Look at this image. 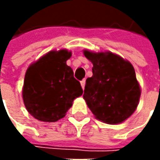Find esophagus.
<instances>
[{
  "instance_id": "esophagus-1",
  "label": "esophagus",
  "mask_w": 160,
  "mask_h": 160,
  "mask_svg": "<svg viewBox=\"0 0 160 160\" xmlns=\"http://www.w3.org/2000/svg\"><path fill=\"white\" fill-rule=\"evenodd\" d=\"M81 85H82V88L84 89V86H85V79H83V80L81 81Z\"/></svg>"
}]
</instances>
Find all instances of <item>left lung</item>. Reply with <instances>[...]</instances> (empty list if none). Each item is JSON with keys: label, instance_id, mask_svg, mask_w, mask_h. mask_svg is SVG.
Returning a JSON list of instances; mask_svg holds the SVG:
<instances>
[{"label": "left lung", "instance_id": "8db88e82", "mask_svg": "<svg viewBox=\"0 0 160 160\" xmlns=\"http://www.w3.org/2000/svg\"><path fill=\"white\" fill-rule=\"evenodd\" d=\"M83 53L93 65L83 99L97 119L110 125L122 123L134 112L141 96L133 67L112 52Z\"/></svg>", "mask_w": 160, "mask_h": 160}]
</instances>
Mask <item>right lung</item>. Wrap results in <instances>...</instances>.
Masks as SVG:
<instances>
[{
  "mask_svg": "<svg viewBox=\"0 0 160 160\" xmlns=\"http://www.w3.org/2000/svg\"><path fill=\"white\" fill-rule=\"evenodd\" d=\"M67 50L50 52L27 70L23 87V101L34 118L56 122L64 118L73 101L83 94L80 82L67 60Z\"/></svg>",
  "mask_w": 160,
  "mask_h": 160,
  "instance_id": "obj_1",
  "label": "right lung"
}]
</instances>
